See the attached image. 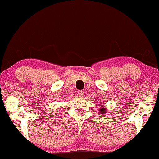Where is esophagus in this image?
Listing matches in <instances>:
<instances>
[{"label": "esophagus", "instance_id": "1", "mask_svg": "<svg viewBox=\"0 0 159 159\" xmlns=\"http://www.w3.org/2000/svg\"><path fill=\"white\" fill-rule=\"evenodd\" d=\"M78 94L79 95L80 97H83L84 96V92L83 91H79V93H78Z\"/></svg>", "mask_w": 159, "mask_h": 159}]
</instances>
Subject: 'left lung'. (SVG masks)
Listing matches in <instances>:
<instances>
[{"mask_svg":"<svg viewBox=\"0 0 159 159\" xmlns=\"http://www.w3.org/2000/svg\"><path fill=\"white\" fill-rule=\"evenodd\" d=\"M98 105H99V104H98ZM99 106H101V105H99ZM98 111H100L101 114H105V113H106V109L103 107H101V108H100V109H99Z\"/></svg>","mask_w":159,"mask_h":159,"instance_id":"left-lung-1","label":"left lung"}]
</instances>
